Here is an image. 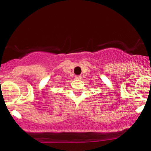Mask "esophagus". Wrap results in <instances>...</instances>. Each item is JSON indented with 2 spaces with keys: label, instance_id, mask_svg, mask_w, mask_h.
I'll return each mask as SVG.
<instances>
[{
  "label": "esophagus",
  "instance_id": "34e87169",
  "mask_svg": "<svg viewBox=\"0 0 151 151\" xmlns=\"http://www.w3.org/2000/svg\"><path fill=\"white\" fill-rule=\"evenodd\" d=\"M75 78L77 79H82V77H81V75H77V76H75Z\"/></svg>",
  "mask_w": 151,
  "mask_h": 151
}]
</instances>
